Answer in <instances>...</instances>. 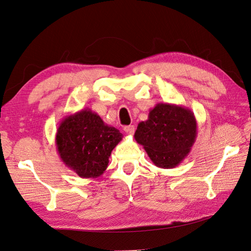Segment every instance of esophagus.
<instances>
[{
	"label": "esophagus",
	"mask_w": 251,
	"mask_h": 251,
	"mask_svg": "<svg viewBox=\"0 0 251 251\" xmlns=\"http://www.w3.org/2000/svg\"><path fill=\"white\" fill-rule=\"evenodd\" d=\"M124 130L126 131V134L132 135L134 133V131H135V127H134V126H125Z\"/></svg>",
	"instance_id": "1"
}]
</instances>
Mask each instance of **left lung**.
<instances>
[{
  "label": "left lung",
  "mask_w": 251,
  "mask_h": 251,
  "mask_svg": "<svg viewBox=\"0 0 251 251\" xmlns=\"http://www.w3.org/2000/svg\"><path fill=\"white\" fill-rule=\"evenodd\" d=\"M134 138L158 168H176L196 141L197 120L194 113L182 105L157 103L148 120L138 124Z\"/></svg>",
  "instance_id": "1"
}]
</instances>
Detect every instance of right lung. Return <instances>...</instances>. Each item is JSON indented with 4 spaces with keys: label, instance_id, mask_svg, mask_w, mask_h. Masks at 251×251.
Returning <instances> with one entry per match:
<instances>
[{
    "label": "right lung",
    "instance_id": "obj_1",
    "mask_svg": "<svg viewBox=\"0 0 251 251\" xmlns=\"http://www.w3.org/2000/svg\"><path fill=\"white\" fill-rule=\"evenodd\" d=\"M123 137L119 130L105 125L98 114L83 109L62 120L55 143L67 168L80 178H97L107 170L111 151Z\"/></svg>",
    "mask_w": 251,
    "mask_h": 251
}]
</instances>
